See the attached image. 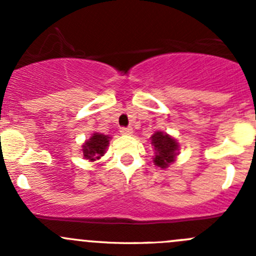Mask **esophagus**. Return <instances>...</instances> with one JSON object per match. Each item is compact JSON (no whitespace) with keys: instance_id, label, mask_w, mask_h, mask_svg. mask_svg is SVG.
Returning <instances> with one entry per match:
<instances>
[{"instance_id":"esophagus-1","label":"esophagus","mask_w":256,"mask_h":256,"mask_svg":"<svg viewBox=\"0 0 256 256\" xmlns=\"http://www.w3.org/2000/svg\"><path fill=\"white\" fill-rule=\"evenodd\" d=\"M120 132L122 134V135H131V134L134 132V130L132 128H121Z\"/></svg>"}]
</instances>
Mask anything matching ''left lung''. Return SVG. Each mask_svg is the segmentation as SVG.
<instances>
[{"label": "left lung", "mask_w": 256, "mask_h": 256, "mask_svg": "<svg viewBox=\"0 0 256 256\" xmlns=\"http://www.w3.org/2000/svg\"><path fill=\"white\" fill-rule=\"evenodd\" d=\"M151 138L154 150H156V156L154 160V164L161 168H166L171 162L174 161L178 144L174 138L164 132H156Z\"/></svg>", "instance_id": "obj_1"}]
</instances>
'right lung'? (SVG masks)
I'll return each instance as SVG.
<instances>
[{"label": "right lung", "instance_id": "add662e5", "mask_svg": "<svg viewBox=\"0 0 256 256\" xmlns=\"http://www.w3.org/2000/svg\"><path fill=\"white\" fill-rule=\"evenodd\" d=\"M109 136L102 135V134H94L89 141L84 144L82 154L85 158L89 161H95L104 154L105 150L109 146Z\"/></svg>", "mask_w": 256, "mask_h": 256}]
</instances>
